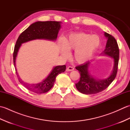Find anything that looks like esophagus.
Listing matches in <instances>:
<instances>
[{
  "label": "esophagus",
  "instance_id": "1",
  "mask_svg": "<svg viewBox=\"0 0 130 130\" xmlns=\"http://www.w3.org/2000/svg\"><path fill=\"white\" fill-rule=\"evenodd\" d=\"M74 70V68L72 67H68L67 69V71H73Z\"/></svg>",
  "mask_w": 130,
  "mask_h": 130
}]
</instances>
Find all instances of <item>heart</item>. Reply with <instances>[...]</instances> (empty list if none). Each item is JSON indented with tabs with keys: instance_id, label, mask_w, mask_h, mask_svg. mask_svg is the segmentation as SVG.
<instances>
[{
	"instance_id": "heart-1",
	"label": "heart",
	"mask_w": 130,
	"mask_h": 130,
	"mask_svg": "<svg viewBox=\"0 0 130 130\" xmlns=\"http://www.w3.org/2000/svg\"><path fill=\"white\" fill-rule=\"evenodd\" d=\"M100 43V38L96 35L91 36L85 33L72 34L61 45V53L63 56L68 57L69 51L75 50V60L79 63H84L92 57Z\"/></svg>"
}]
</instances>
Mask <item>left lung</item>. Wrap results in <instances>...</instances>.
Here are the masks:
<instances>
[{"mask_svg":"<svg viewBox=\"0 0 130 130\" xmlns=\"http://www.w3.org/2000/svg\"><path fill=\"white\" fill-rule=\"evenodd\" d=\"M104 35L108 38L106 49L103 54L111 56L114 59V68L112 74L108 78L104 80H96L90 75L89 71L90 62L88 61L75 67L80 74V78L78 83L75 84L79 92L85 94H94L100 93L108 87L117 75L118 61H119V47L116 40L113 36L105 32Z\"/></svg>","mask_w":130,"mask_h":130,"instance_id":"8db88e82","label":"left lung"}]
</instances>
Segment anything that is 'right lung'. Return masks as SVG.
<instances>
[{"label": "right lung", "mask_w": 130, "mask_h": 130, "mask_svg": "<svg viewBox=\"0 0 130 130\" xmlns=\"http://www.w3.org/2000/svg\"><path fill=\"white\" fill-rule=\"evenodd\" d=\"M60 27L61 22L57 21H38L29 26L19 35L16 41L13 52V63L14 67H15V62L17 55L22 43L35 39L56 40ZM65 70V65L57 66L53 69L51 73L43 81L36 84H29L24 83L19 78L17 71L16 74L18 77L19 82L27 89L35 93L41 94L47 92L50 90L53 87L57 75L64 72ZM15 71H17L16 68Z\"/></svg>", "instance_id": "1"}]
</instances>
